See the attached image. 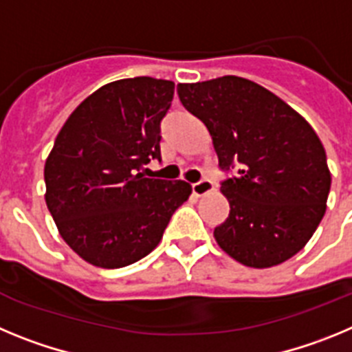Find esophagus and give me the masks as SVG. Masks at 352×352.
<instances>
[{"mask_svg":"<svg viewBox=\"0 0 352 352\" xmlns=\"http://www.w3.org/2000/svg\"><path fill=\"white\" fill-rule=\"evenodd\" d=\"M211 188H213V183H211L210 179H201V182H197V183H194V185H192V192H194L195 195L208 194Z\"/></svg>","mask_w":352,"mask_h":352,"instance_id":"obj_1","label":"esophagus"}]
</instances>
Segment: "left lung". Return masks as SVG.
<instances>
[{
  "label": "left lung",
  "instance_id": "left-lung-1",
  "mask_svg": "<svg viewBox=\"0 0 352 352\" xmlns=\"http://www.w3.org/2000/svg\"><path fill=\"white\" fill-rule=\"evenodd\" d=\"M183 107L203 121L223 173L229 217L214 227L223 252L270 268L307 245L324 217L331 176L312 126L284 100L243 77L178 84Z\"/></svg>",
  "mask_w": 352,
  "mask_h": 352
}]
</instances>
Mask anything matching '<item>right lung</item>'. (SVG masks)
<instances>
[{
  "mask_svg": "<svg viewBox=\"0 0 352 352\" xmlns=\"http://www.w3.org/2000/svg\"><path fill=\"white\" fill-rule=\"evenodd\" d=\"M173 80L133 77L109 82L70 114L45 160V203L61 238L98 268H123L160 243L192 186L144 178L160 160V123Z\"/></svg>",
  "mask_w": 352,
  "mask_h": 352,
  "instance_id": "add662e5",
  "label": "right lung"
}]
</instances>
